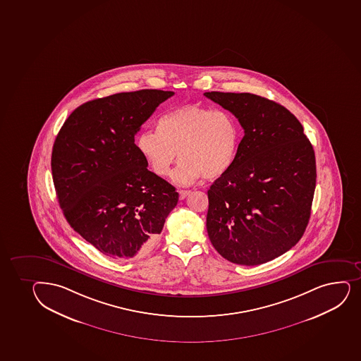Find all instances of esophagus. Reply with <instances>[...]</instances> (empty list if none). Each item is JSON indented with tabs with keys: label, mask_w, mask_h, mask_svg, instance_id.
<instances>
[{
	"label": "esophagus",
	"mask_w": 361,
	"mask_h": 361,
	"mask_svg": "<svg viewBox=\"0 0 361 361\" xmlns=\"http://www.w3.org/2000/svg\"><path fill=\"white\" fill-rule=\"evenodd\" d=\"M190 193V190H178V195H180V199L183 200V199L186 198L187 195Z\"/></svg>",
	"instance_id": "34e87169"
}]
</instances>
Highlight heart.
Wrapping results in <instances>:
<instances>
[{
	"instance_id": "b5f03b06",
	"label": "heart",
	"mask_w": 361,
	"mask_h": 361,
	"mask_svg": "<svg viewBox=\"0 0 361 361\" xmlns=\"http://www.w3.org/2000/svg\"><path fill=\"white\" fill-rule=\"evenodd\" d=\"M157 130H145L137 138V149L159 176L174 171L180 185L221 178L233 167L240 147V125L231 113L198 105H185L164 113Z\"/></svg>"
}]
</instances>
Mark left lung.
I'll use <instances>...</instances> for the list:
<instances>
[{
	"instance_id": "8db88e82",
	"label": "left lung",
	"mask_w": 361,
	"mask_h": 361,
	"mask_svg": "<svg viewBox=\"0 0 361 361\" xmlns=\"http://www.w3.org/2000/svg\"><path fill=\"white\" fill-rule=\"evenodd\" d=\"M245 130L236 159L209 190L206 229L233 264L255 266L297 245L316 187L314 147L283 106L250 93H204Z\"/></svg>"
}]
</instances>
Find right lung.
Segmentation results:
<instances>
[{
    "mask_svg": "<svg viewBox=\"0 0 361 361\" xmlns=\"http://www.w3.org/2000/svg\"><path fill=\"white\" fill-rule=\"evenodd\" d=\"M174 92L142 90L88 101L70 114L54 140L51 169L70 226L114 260L155 245L178 200L155 173L135 136Z\"/></svg>",
    "mask_w": 361,
    "mask_h": 361,
    "instance_id": "right-lung-1",
    "label": "right lung"
}]
</instances>
